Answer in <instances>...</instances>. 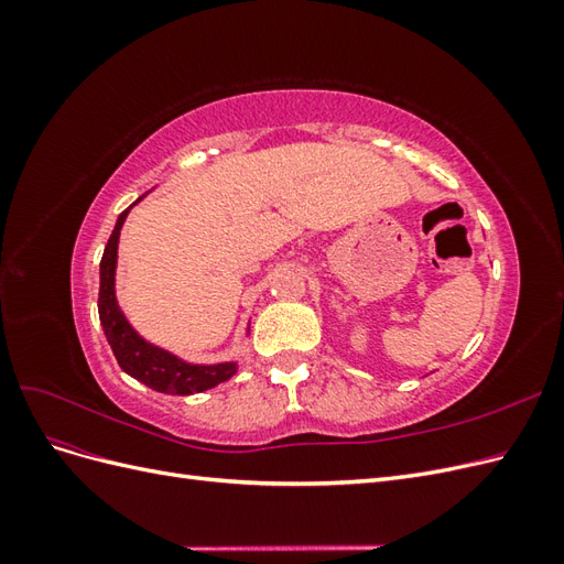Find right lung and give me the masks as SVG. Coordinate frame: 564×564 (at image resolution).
<instances>
[{
  "label": "right lung",
  "instance_id": "obj_1",
  "mask_svg": "<svg viewBox=\"0 0 564 564\" xmlns=\"http://www.w3.org/2000/svg\"><path fill=\"white\" fill-rule=\"evenodd\" d=\"M135 202H141V197ZM131 207L117 216L115 230L106 245L104 259H100L98 317H100V324H104L108 344L117 357V365L122 367L135 381H141L158 392H169V395H193V392L209 390L218 383L228 381L230 377H235L237 362H220V365L185 362L169 350H162L158 346L148 344L143 336L133 332L124 313L119 311L117 296H115L117 242H119V230H122Z\"/></svg>",
  "mask_w": 564,
  "mask_h": 564
}]
</instances>
